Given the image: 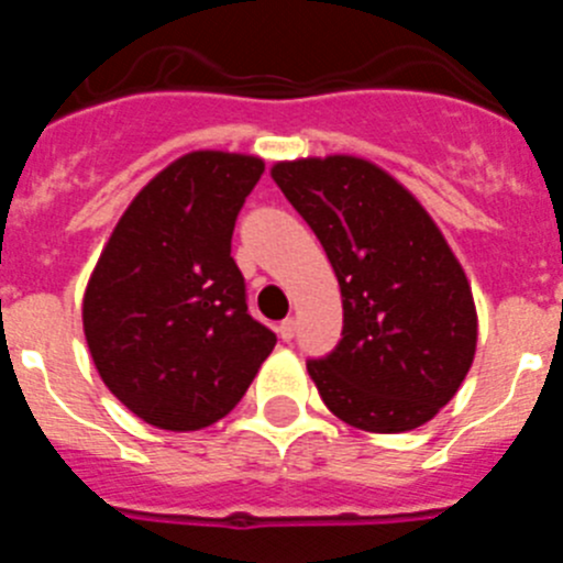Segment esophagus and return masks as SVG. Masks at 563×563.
Returning <instances> with one entry per match:
<instances>
[{
	"label": "esophagus",
	"instance_id": "esophagus-1",
	"mask_svg": "<svg viewBox=\"0 0 563 563\" xmlns=\"http://www.w3.org/2000/svg\"><path fill=\"white\" fill-rule=\"evenodd\" d=\"M296 318H285V321L278 324V338H282V341H292V338H296Z\"/></svg>",
	"mask_w": 563,
	"mask_h": 563
}]
</instances>
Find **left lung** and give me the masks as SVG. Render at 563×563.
Segmentation results:
<instances>
[{"label":"left lung","instance_id":"left-lung-1","mask_svg":"<svg viewBox=\"0 0 563 563\" xmlns=\"http://www.w3.org/2000/svg\"><path fill=\"white\" fill-rule=\"evenodd\" d=\"M271 174L341 285V341L307 361L327 409L375 434L429 422L476 352L474 296L440 228L409 188L361 157L276 163Z\"/></svg>","mask_w":563,"mask_h":563}]
</instances>
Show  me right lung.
Returning <instances> with one entry per match:
<instances>
[{"instance_id": "1", "label": "right lung", "mask_w": 563, "mask_h": 563, "mask_svg": "<svg viewBox=\"0 0 563 563\" xmlns=\"http://www.w3.org/2000/svg\"><path fill=\"white\" fill-rule=\"evenodd\" d=\"M262 172L251 154H183L123 211L89 276V355L107 389L148 426L200 431L222 420L276 346L247 312L231 256Z\"/></svg>"}]
</instances>
